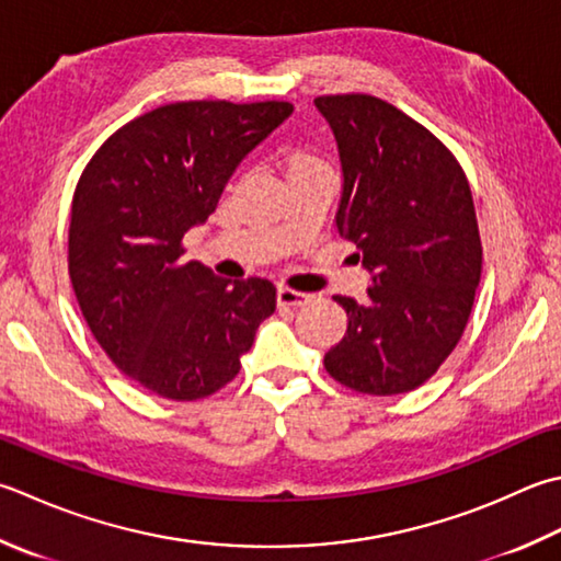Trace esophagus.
<instances>
[{
	"label": "esophagus",
	"mask_w": 561,
	"mask_h": 561,
	"mask_svg": "<svg viewBox=\"0 0 561 561\" xmlns=\"http://www.w3.org/2000/svg\"><path fill=\"white\" fill-rule=\"evenodd\" d=\"M311 299V294H304V291H296V289H289V287H279L277 289V304L279 306H304L306 301Z\"/></svg>",
	"instance_id": "1"
}]
</instances>
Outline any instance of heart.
Instances as JSON below:
<instances>
[{"instance_id":"obj_1","label":"heart","mask_w":561,"mask_h":561,"mask_svg":"<svg viewBox=\"0 0 561 561\" xmlns=\"http://www.w3.org/2000/svg\"><path fill=\"white\" fill-rule=\"evenodd\" d=\"M304 162H316V160L309 158V156H294L291 158V164H304Z\"/></svg>"}]
</instances>
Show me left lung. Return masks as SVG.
Instances as JSON below:
<instances>
[{
  "label": "left lung",
  "instance_id": "obj_1",
  "mask_svg": "<svg viewBox=\"0 0 561 561\" xmlns=\"http://www.w3.org/2000/svg\"><path fill=\"white\" fill-rule=\"evenodd\" d=\"M313 104L343 170L335 228L369 272L365 304L333 296L347 331L323 365L359 393L413 391L459 343L481 279L469 182L431 130L377 96L333 94Z\"/></svg>",
  "mask_w": 561,
  "mask_h": 561
}]
</instances>
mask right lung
<instances>
[{"mask_svg": "<svg viewBox=\"0 0 561 561\" xmlns=\"http://www.w3.org/2000/svg\"><path fill=\"white\" fill-rule=\"evenodd\" d=\"M289 102H178L130 121L77 182L70 279L87 325L114 365L172 401H196L240 371L277 289L184 262L182 238L216 211L250 150Z\"/></svg>", "mask_w": 561, "mask_h": 561, "instance_id": "obj_1", "label": "right lung"}]
</instances>
